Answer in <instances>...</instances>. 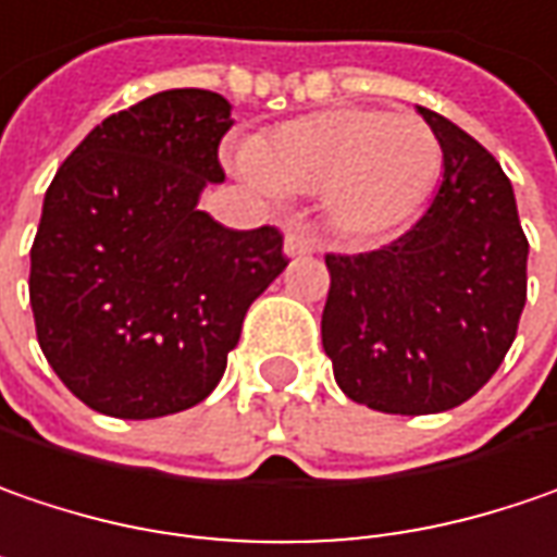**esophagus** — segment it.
I'll return each mask as SVG.
<instances>
[{
  "label": "esophagus",
  "instance_id": "34e87169",
  "mask_svg": "<svg viewBox=\"0 0 557 557\" xmlns=\"http://www.w3.org/2000/svg\"><path fill=\"white\" fill-rule=\"evenodd\" d=\"M283 251L289 255V258H306L314 251V239H311L306 230H293L289 236H286V243H283Z\"/></svg>",
  "mask_w": 557,
  "mask_h": 557
}]
</instances>
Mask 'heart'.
I'll return each instance as SVG.
<instances>
[{"label": "heart", "mask_w": 557, "mask_h": 557, "mask_svg": "<svg viewBox=\"0 0 557 557\" xmlns=\"http://www.w3.org/2000/svg\"><path fill=\"white\" fill-rule=\"evenodd\" d=\"M438 135L416 115L341 107L283 122L248 150V176L324 191L327 220L359 239L407 226L442 180Z\"/></svg>", "instance_id": "1"}]
</instances>
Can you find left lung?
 Wrapping results in <instances>:
<instances>
[{"instance_id": "left-lung-1", "label": "left lung", "mask_w": 557, "mask_h": 557, "mask_svg": "<svg viewBox=\"0 0 557 557\" xmlns=\"http://www.w3.org/2000/svg\"><path fill=\"white\" fill-rule=\"evenodd\" d=\"M419 115L444 150L432 208L391 246L324 258L334 377L349 400L397 416L470 400L505 362L527 306L530 243L505 170L450 119Z\"/></svg>"}]
</instances>
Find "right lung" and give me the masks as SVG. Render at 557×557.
<instances>
[{
  "label": "right lung",
  "instance_id": "1",
  "mask_svg": "<svg viewBox=\"0 0 557 557\" xmlns=\"http://www.w3.org/2000/svg\"><path fill=\"white\" fill-rule=\"evenodd\" d=\"M226 97L176 87L107 115L47 188L30 248L37 341L62 384L115 419L201 404L248 306L283 274L274 226L198 211L223 182Z\"/></svg>",
  "mask_w": 557,
  "mask_h": 557
}]
</instances>
